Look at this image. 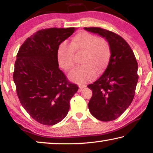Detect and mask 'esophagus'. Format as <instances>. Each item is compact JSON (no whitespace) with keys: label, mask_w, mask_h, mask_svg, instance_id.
<instances>
[{"label":"esophagus","mask_w":153,"mask_h":153,"mask_svg":"<svg viewBox=\"0 0 153 153\" xmlns=\"http://www.w3.org/2000/svg\"><path fill=\"white\" fill-rule=\"evenodd\" d=\"M86 87V86L85 85H80V86H79V92H81V90L84 88Z\"/></svg>","instance_id":"obj_1"}]
</instances>
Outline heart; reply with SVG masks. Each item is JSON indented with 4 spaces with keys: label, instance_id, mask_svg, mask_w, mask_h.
Instances as JSON below:
<instances>
[{
    "label": "heart",
    "instance_id": "1",
    "mask_svg": "<svg viewBox=\"0 0 153 153\" xmlns=\"http://www.w3.org/2000/svg\"><path fill=\"white\" fill-rule=\"evenodd\" d=\"M80 54L82 65L74 69L69 77L81 84L94 78L96 71L100 74L105 70L111 57V46L105 38L81 31L71 38L69 45L61 43L59 46L56 59L59 67L65 71H70L74 66V55Z\"/></svg>",
    "mask_w": 153,
    "mask_h": 153
}]
</instances>
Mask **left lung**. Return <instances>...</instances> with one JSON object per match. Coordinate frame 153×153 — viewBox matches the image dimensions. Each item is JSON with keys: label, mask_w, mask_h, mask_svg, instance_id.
<instances>
[{"label": "left lung", "mask_w": 153, "mask_h": 153, "mask_svg": "<svg viewBox=\"0 0 153 153\" xmlns=\"http://www.w3.org/2000/svg\"><path fill=\"white\" fill-rule=\"evenodd\" d=\"M105 38L111 46L108 66L97 81L89 84L92 96L90 113L102 121L115 120L132 102L138 83V63L128 42L120 35L100 27H84Z\"/></svg>", "instance_id": "left-lung-1"}]
</instances>
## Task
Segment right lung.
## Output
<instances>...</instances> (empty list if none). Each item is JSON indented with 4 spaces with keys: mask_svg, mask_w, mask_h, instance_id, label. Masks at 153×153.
Segmentation results:
<instances>
[{
    "mask_svg": "<svg viewBox=\"0 0 153 153\" xmlns=\"http://www.w3.org/2000/svg\"><path fill=\"white\" fill-rule=\"evenodd\" d=\"M75 27L40 30L21 46L13 80L21 104L33 120L46 126L66 117L69 101L78 86L68 81L59 67L56 52Z\"/></svg>",
    "mask_w": 153,
    "mask_h": 153,
    "instance_id": "right-lung-1",
    "label": "right lung"
}]
</instances>
